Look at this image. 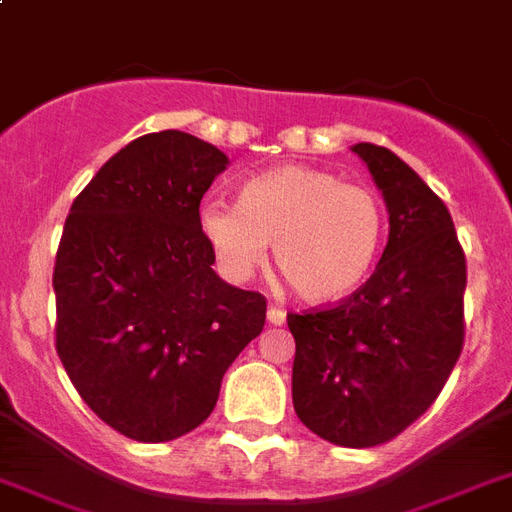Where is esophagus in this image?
Here are the masks:
<instances>
[{
  "mask_svg": "<svg viewBox=\"0 0 512 512\" xmlns=\"http://www.w3.org/2000/svg\"><path fill=\"white\" fill-rule=\"evenodd\" d=\"M284 321H287V311H281V308L271 305V308H268V324H273V327H281Z\"/></svg>",
  "mask_w": 512,
  "mask_h": 512,
  "instance_id": "obj_1",
  "label": "esophagus"
}]
</instances>
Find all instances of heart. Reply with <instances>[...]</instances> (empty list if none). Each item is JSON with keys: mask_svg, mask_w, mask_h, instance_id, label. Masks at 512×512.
Here are the masks:
<instances>
[{"mask_svg": "<svg viewBox=\"0 0 512 512\" xmlns=\"http://www.w3.org/2000/svg\"><path fill=\"white\" fill-rule=\"evenodd\" d=\"M199 231L231 279H249L273 244V263L308 303L348 297L372 271L385 212L364 185L287 164L241 185L239 201H204Z\"/></svg>", "mask_w": 512, "mask_h": 512, "instance_id": "b5f03b06", "label": "heart"}]
</instances>
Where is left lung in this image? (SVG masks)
I'll use <instances>...</instances> for the list:
<instances>
[{"label":"left lung","mask_w":512,"mask_h":512,"mask_svg":"<svg viewBox=\"0 0 512 512\" xmlns=\"http://www.w3.org/2000/svg\"><path fill=\"white\" fill-rule=\"evenodd\" d=\"M385 196L388 247L345 300L289 313L292 401L305 428L350 449L380 446L428 412L465 342L468 265L452 215L393 151L353 146Z\"/></svg>","instance_id":"8db88e82"}]
</instances>
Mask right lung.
Returning a JSON list of instances; mask_svg holds the SVG:
<instances>
[{"label": "right lung", "instance_id": "right-lung-1", "mask_svg": "<svg viewBox=\"0 0 512 512\" xmlns=\"http://www.w3.org/2000/svg\"><path fill=\"white\" fill-rule=\"evenodd\" d=\"M225 164L188 132L143 135L100 167L63 225L55 350L84 404L132 441L199 428L225 369L263 332L265 297L225 284L199 231Z\"/></svg>", "mask_w": 512, "mask_h": 512}]
</instances>
